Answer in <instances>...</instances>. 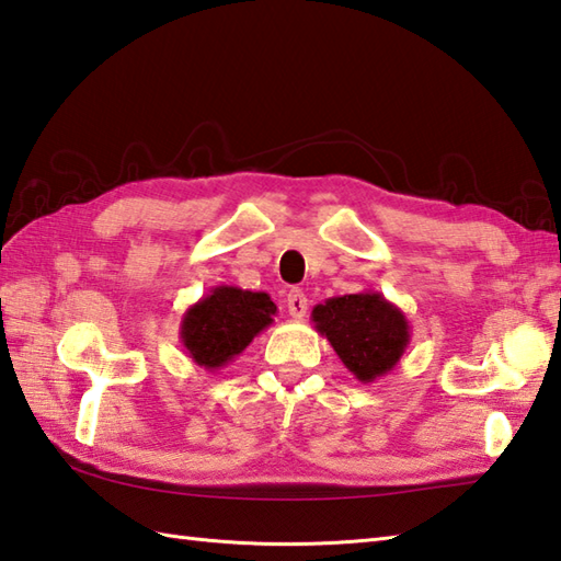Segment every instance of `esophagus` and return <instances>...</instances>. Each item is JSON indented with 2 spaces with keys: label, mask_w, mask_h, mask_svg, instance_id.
<instances>
[{
  "label": "esophagus",
  "mask_w": 561,
  "mask_h": 561,
  "mask_svg": "<svg viewBox=\"0 0 561 561\" xmlns=\"http://www.w3.org/2000/svg\"><path fill=\"white\" fill-rule=\"evenodd\" d=\"M285 305H288V312L293 319H302L307 314V295L302 290H290Z\"/></svg>",
  "instance_id": "1"
}]
</instances>
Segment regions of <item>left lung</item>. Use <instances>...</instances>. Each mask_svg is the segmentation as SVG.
Returning a JSON list of instances; mask_svg holds the SVG:
<instances>
[{
    "mask_svg": "<svg viewBox=\"0 0 561 561\" xmlns=\"http://www.w3.org/2000/svg\"><path fill=\"white\" fill-rule=\"evenodd\" d=\"M312 322L360 382L392 373L411 341L407 314L375 290L329 297L314 305Z\"/></svg>",
    "mask_w": 561,
    "mask_h": 561,
    "instance_id": "left-lung-1",
    "label": "left lung"
}]
</instances>
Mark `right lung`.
Segmentation results:
<instances>
[{
    "instance_id": "right-lung-1",
    "label": "right lung",
    "mask_w": 561,
    "mask_h": 561,
    "mask_svg": "<svg viewBox=\"0 0 561 561\" xmlns=\"http://www.w3.org/2000/svg\"><path fill=\"white\" fill-rule=\"evenodd\" d=\"M276 310L268 293L217 285L184 312L181 344L198 368L220 370L273 324Z\"/></svg>"
}]
</instances>
